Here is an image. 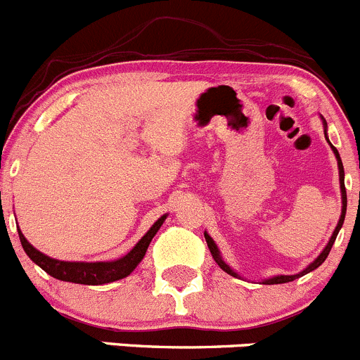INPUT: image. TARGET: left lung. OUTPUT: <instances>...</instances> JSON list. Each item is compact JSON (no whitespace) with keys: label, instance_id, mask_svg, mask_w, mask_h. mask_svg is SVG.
<instances>
[{"label":"left lung","instance_id":"8db88e82","mask_svg":"<svg viewBox=\"0 0 360 360\" xmlns=\"http://www.w3.org/2000/svg\"><path fill=\"white\" fill-rule=\"evenodd\" d=\"M322 124H323V134H326L327 143L330 145V150L334 152V155H336V161H338V173H340V191H341V215H340V220H338V226L334 227V231H333V234H330V238H329V241H327V245H326V247H323V250L320 252L319 257H316L315 261L309 262V264L306 266V268L302 269V271L296 273V275H276V276H269V278L261 280V283H264V285H276V283L294 282V280L300 278V276L306 275V273H309V271H313V269L319 268V266L322 264L323 261H326L327 255H329L330 248H333L334 241H336L338 233H340L341 226H343V222H345V213H347V191H345V169H343V162H341L340 152H338L336 147H334V145L329 141V136H327V122H326V119H323V117H322ZM205 240H206V243H208V248H210V252H212V255H213V259H215L217 264H219L220 268H222L224 271L227 273V275L236 276V278H241V276L238 275V273L234 271V269L231 268V266L227 264L226 261H224L222 254H220V250H219V247H217V243H215V241H213V238L210 236V234L206 233V231H205Z\"/></svg>","mask_w":360,"mask_h":360}]
</instances>
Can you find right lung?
Instances as JSON below:
<instances>
[{
    "label": "right lung",
    "mask_w": 360,
    "mask_h": 360,
    "mask_svg": "<svg viewBox=\"0 0 360 360\" xmlns=\"http://www.w3.org/2000/svg\"><path fill=\"white\" fill-rule=\"evenodd\" d=\"M166 217H168V213L159 217L154 222V226L143 234V238H141L126 255H122L120 259H115V261L80 262L52 259L49 257V255L41 254L40 250H37V248L26 240L22 231H19L20 243H22V248L27 254V257H30L34 264L40 266V268L44 269L45 273H49L51 276L60 280V282L82 283V285H105V283L126 278L127 275H131V273L136 269V266L140 264L141 259L147 254V248L148 245H150L152 238L158 234V231L161 229V226L165 224Z\"/></svg>",
    "instance_id": "add662e5"
}]
</instances>
